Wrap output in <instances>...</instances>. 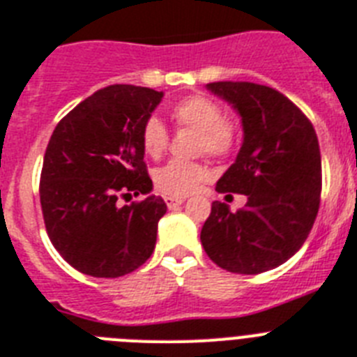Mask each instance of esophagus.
<instances>
[{"mask_svg": "<svg viewBox=\"0 0 357 357\" xmlns=\"http://www.w3.org/2000/svg\"><path fill=\"white\" fill-rule=\"evenodd\" d=\"M185 199L183 198H176V196H165V204L169 208H176L179 205H183Z\"/></svg>", "mask_w": 357, "mask_h": 357, "instance_id": "esophagus-1", "label": "esophagus"}]
</instances>
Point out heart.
Masks as SVG:
<instances>
[{
    "mask_svg": "<svg viewBox=\"0 0 357 357\" xmlns=\"http://www.w3.org/2000/svg\"><path fill=\"white\" fill-rule=\"evenodd\" d=\"M172 121L181 128L198 132L196 152L207 153L211 158H225L236 144V124L224 117V109L216 100L205 95H190L181 98L170 109ZM141 144L146 155L159 158L169 146V130L158 117H149L141 128ZM207 178V169L196 161L172 159L155 170V187L167 196L183 198L196 192Z\"/></svg>",
    "mask_w": 357,
    "mask_h": 357,
    "instance_id": "1",
    "label": "heart"
}]
</instances>
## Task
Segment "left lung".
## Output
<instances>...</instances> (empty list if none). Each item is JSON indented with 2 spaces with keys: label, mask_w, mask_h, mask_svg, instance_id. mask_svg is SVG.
<instances>
[{
  "label": "left lung",
  "mask_w": 357,
  "mask_h": 357,
  "mask_svg": "<svg viewBox=\"0 0 357 357\" xmlns=\"http://www.w3.org/2000/svg\"><path fill=\"white\" fill-rule=\"evenodd\" d=\"M211 93L242 117L244 143L218 179V192L248 196L231 213L213 202L202 227L208 259L231 273L257 275L291 259L308 238L321 202L319 141L308 117L277 89L211 82Z\"/></svg>",
  "instance_id": "obj_1"
}]
</instances>
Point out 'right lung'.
Here are the masks:
<instances>
[{
	"label": "right lung",
	"mask_w": 357,
	"mask_h": 357,
	"mask_svg": "<svg viewBox=\"0 0 357 357\" xmlns=\"http://www.w3.org/2000/svg\"><path fill=\"white\" fill-rule=\"evenodd\" d=\"M163 91L113 84L95 91L56 124L43 155L40 204L49 240L80 273L117 279L150 259L159 196L121 208L119 197L149 193L141 128Z\"/></svg>",
	"instance_id": "obj_1"
}]
</instances>
